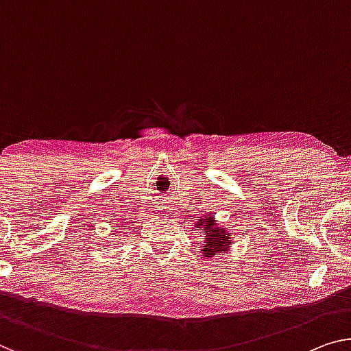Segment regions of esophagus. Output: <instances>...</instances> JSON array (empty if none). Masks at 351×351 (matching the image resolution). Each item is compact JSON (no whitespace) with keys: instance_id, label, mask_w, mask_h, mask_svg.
<instances>
[{"instance_id":"34e87169","label":"esophagus","mask_w":351,"mask_h":351,"mask_svg":"<svg viewBox=\"0 0 351 351\" xmlns=\"http://www.w3.org/2000/svg\"><path fill=\"white\" fill-rule=\"evenodd\" d=\"M164 209H165V208H164Z\"/></svg>"}]
</instances>
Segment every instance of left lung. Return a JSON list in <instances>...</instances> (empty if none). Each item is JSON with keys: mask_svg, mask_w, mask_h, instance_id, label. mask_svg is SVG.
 <instances>
[{"mask_svg": "<svg viewBox=\"0 0 351 351\" xmlns=\"http://www.w3.org/2000/svg\"><path fill=\"white\" fill-rule=\"evenodd\" d=\"M195 228L205 234L203 237V257L211 258L216 254L226 252L232 245V234L230 228L219 227L213 216L200 217L195 223Z\"/></svg>", "mask_w": 351, "mask_h": 351, "instance_id": "1", "label": "left lung"}]
</instances>
